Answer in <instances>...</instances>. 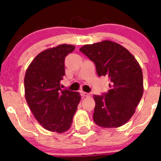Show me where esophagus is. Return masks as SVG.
<instances>
[{
  "label": "esophagus",
  "mask_w": 161,
  "mask_h": 161,
  "mask_svg": "<svg viewBox=\"0 0 161 161\" xmlns=\"http://www.w3.org/2000/svg\"><path fill=\"white\" fill-rule=\"evenodd\" d=\"M81 95H82V97H90V94L88 93V92H83V91H82V92H81Z\"/></svg>",
  "instance_id": "obj_1"
}]
</instances>
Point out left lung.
Returning a JSON list of instances; mask_svg holds the SVG:
<instances>
[{
  "label": "left lung",
  "mask_w": 161,
  "mask_h": 161,
  "mask_svg": "<svg viewBox=\"0 0 161 161\" xmlns=\"http://www.w3.org/2000/svg\"><path fill=\"white\" fill-rule=\"evenodd\" d=\"M93 61L99 76H108V92L93 95V121L103 128H118L132 117L143 94L142 71L126 48L111 40L86 44L79 49Z\"/></svg>",
  "instance_id": "8db88e82"
}]
</instances>
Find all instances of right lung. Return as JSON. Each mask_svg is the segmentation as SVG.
<instances>
[{
  "instance_id": "add662e5",
  "label": "right lung",
  "mask_w": 161,
  "mask_h": 161,
  "mask_svg": "<svg viewBox=\"0 0 161 161\" xmlns=\"http://www.w3.org/2000/svg\"><path fill=\"white\" fill-rule=\"evenodd\" d=\"M75 48L71 44H61L43 50L25 71V100L37 121L50 131L69 130L80 102L79 92L61 90L60 84L65 75L64 58Z\"/></svg>"
}]
</instances>
